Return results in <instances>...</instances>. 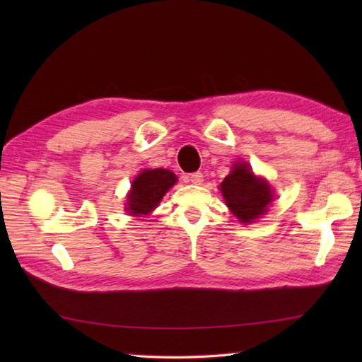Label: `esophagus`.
Listing matches in <instances>:
<instances>
[{"mask_svg":"<svg viewBox=\"0 0 362 362\" xmlns=\"http://www.w3.org/2000/svg\"><path fill=\"white\" fill-rule=\"evenodd\" d=\"M189 182L194 183V185H202L204 174H202V173H193V174H189Z\"/></svg>","mask_w":362,"mask_h":362,"instance_id":"1","label":"esophagus"}]
</instances>
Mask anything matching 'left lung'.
<instances>
[{
	"label": "left lung",
	"mask_w": 362,
	"mask_h": 362,
	"mask_svg": "<svg viewBox=\"0 0 362 362\" xmlns=\"http://www.w3.org/2000/svg\"><path fill=\"white\" fill-rule=\"evenodd\" d=\"M219 188L228 210L243 224H250L266 214L274 199L269 182L253 174L245 161H236Z\"/></svg>",
	"instance_id": "1"
}]
</instances>
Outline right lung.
Segmentation results:
<instances>
[{"instance_id":"add662e5","label":"right lung","mask_w":362,"mask_h":362,"mask_svg":"<svg viewBox=\"0 0 362 362\" xmlns=\"http://www.w3.org/2000/svg\"><path fill=\"white\" fill-rule=\"evenodd\" d=\"M177 177L173 171L163 168L143 169L135 177L127 194L126 211L130 216H143L157 209L161 199L174 187Z\"/></svg>"}]
</instances>
